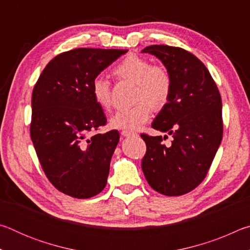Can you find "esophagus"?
<instances>
[{"mask_svg":"<svg viewBox=\"0 0 250 250\" xmlns=\"http://www.w3.org/2000/svg\"><path fill=\"white\" fill-rule=\"evenodd\" d=\"M121 134L124 135L125 138H129V137H135V135H137V133H134V132H132V131H128V130H124L121 132Z\"/></svg>","mask_w":250,"mask_h":250,"instance_id":"34e87169","label":"esophagus"}]
</instances>
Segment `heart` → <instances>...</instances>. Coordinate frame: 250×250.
<instances>
[{"instance_id": "b5f03b06", "label": "heart", "mask_w": 250, "mask_h": 250, "mask_svg": "<svg viewBox=\"0 0 250 250\" xmlns=\"http://www.w3.org/2000/svg\"><path fill=\"white\" fill-rule=\"evenodd\" d=\"M118 79L135 83L133 107L116 111L110 118V125L120 130H135L146 124L151 117L152 107L162 108L167 103L172 90V78L163 66L152 65L150 61L129 55L113 68ZM92 96L101 108L110 109L112 104L110 83L103 77L92 80Z\"/></svg>"}]
</instances>
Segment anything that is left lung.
<instances>
[{"label": "left lung", "instance_id": "8db88e82", "mask_svg": "<svg viewBox=\"0 0 250 250\" xmlns=\"http://www.w3.org/2000/svg\"><path fill=\"white\" fill-rule=\"evenodd\" d=\"M142 53L154 55L172 78V90L152 124L166 135L149 137L142 171L154 191L167 196L183 195L201 184L223 138L222 98L205 65L188 50L151 45ZM171 145L163 143L167 134Z\"/></svg>", "mask_w": 250, "mask_h": 250}]
</instances>
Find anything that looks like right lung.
<instances>
[{"mask_svg":"<svg viewBox=\"0 0 250 250\" xmlns=\"http://www.w3.org/2000/svg\"><path fill=\"white\" fill-rule=\"evenodd\" d=\"M128 49L77 48L45 67L32 94L31 138L41 166L58 191L76 198L99 194L119 142L111 130L88 138L107 119L92 96V80Z\"/></svg>","mask_w":250,"mask_h":250,"instance_id":"obj_1","label":"right lung"}]
</instances>
